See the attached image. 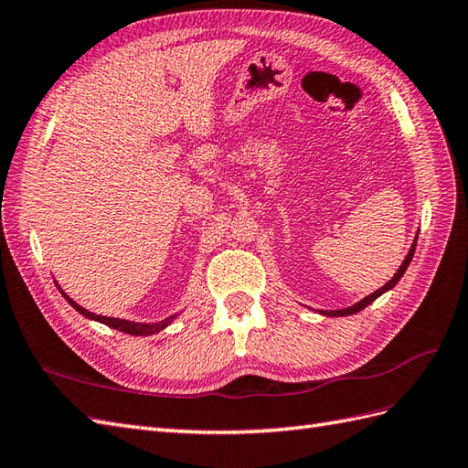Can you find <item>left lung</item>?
Wrapping results in <instances>:
<instances>
[{
  "instance_id": "1",
  "label": "left lung",
  "mask_w": 468,
  "mask_h": 468,
  "mask_svg": "<svg viewBox=\"0 0 468 468\" xmlns=\"http://www.w3.org/2000/svg\"><path fill=\"white\" fill-rule=\"evenodd\" d=\"M415 245H417V235H415V239H413V243H411V247H410V253L405 255V259H403V262L399 265V269H398V272L393 274L391 277V281H388L386 284L381 286V289H378V291H374L371 294H367L366 298H362V301L359 303H356V304H352V306H348V308H340V310H318V313L322 314V316H350V314H356V313H359V310H364L367 304H371L376 301V298H379L381 294H386L388 291H391L395 284L399 282V279L403 277L405 274V271H407V267H410V262H411V259H413V253H415Z\"/></svg>"
}]
</instances>
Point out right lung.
<instances>
[{
  "mask_svg": "<svg viewBox=\"0 0 468 468\" xmlns=\"http://www.w3.org/2000/svg\"><path fill=\"white\" fill-rule=\"evenodd\" d=\"M57 289L61 291V294L65 296V301L73 306L79 314H82L85 318H89V320H94V322H101V324H106V326H111V328H114V330H120V332H124V334H130V336H152V334H158V332H162L164 328H167L172 324V322L176 320V316L179 314H172V316H167V318H164V320H160V322H132V320H124V318H111V316H101V314H94V313H89L87 308H82V306H79L73 298H69L65 292H63V289L61 286L57 284Z\"/></svg>",
  "mask_w": 468,
  "mask_h": 468,
  "instance_id": "right-lung-1",
  "label": "right lung"
}]
</instances>
